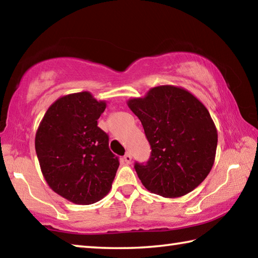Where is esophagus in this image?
I'll return each mask as SVG.
<instances>
[{
  "mask_svg": "<svg viewBox=\"0 0 258 258\" xmlns=\"http://www.w3.org/2000/svg\"><path fill=\"white\" fill-rule=\"evenodd\" d=\"M131 160H132V155H131L130 152H127V154L124 156V161L126 164H130Z\"/></svg>",
  "mask_w": 258,
  "mask_h": 258,
  "instance_id": "34e87169",
  "label": "esophagus"
}]
</instances>
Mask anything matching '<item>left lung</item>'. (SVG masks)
Masks as SVG:
<instances>
[{
  "instance_id": "8db88e82",
  "label": "left lung",
  "mask_w": 258,
  "mask_h": 258,
  "mask_svg": "<svg viewBox=\"0 0 258 258\" xmlns=\"http://www.w3.org/2000/svg\"><path fill=\"white\" fill-rule=\"evenodd\" d=\"M145 130L151 154L134 168L142 184L166 198L182 197L211 172L217 131L206 107L189 91L173 85L151 89L127 101Z\"/></svg>"
}]
</instances>
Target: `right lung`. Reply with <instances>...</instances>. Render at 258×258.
<instances>
[{
	"label": "right lung",
	"instance_id": "1",
	"mask_svg": "<svg viewBox=\"0 0 258 258\" xmlns=\"http://www.w3.org/2000/svg\"><path fill=\"white\" fill-rule=\"evenodd\" d=\"M106 102L90 92L52 103L38 126L35 149L41 171L55 194L77 205L99 202L110 190L119 161L98 126Z\"/></svg>",
	"mask_w": 258,
	"mask_h": 258
}]
</instances>
